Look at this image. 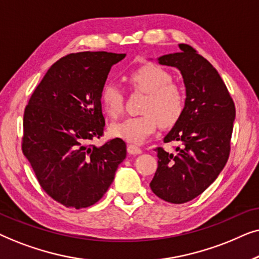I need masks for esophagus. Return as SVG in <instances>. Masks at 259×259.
<instances>
[{
    "label": "esophagus",
    "instance_id": "1",
    "mask_svg": "<svg viewBox=\"0 0 259 259\" xmlns=\"http://www.w3.org/2000/svg\"><path fill=\"white\" fill-rule=\"evenodd\" d=\"M127 152L132 155H137V154H140L143 151H141L140 147L136 146V145H128V147H127Z\"/></svg>",
    "mask_w": 259,
    "mask_h": 259
}]
</instances>
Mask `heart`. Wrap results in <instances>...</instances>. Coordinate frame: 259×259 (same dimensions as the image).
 <instances>
[{
  "label": "heart",
  "mask_w": 259,
  "mask_h": 259,
  "mask_svg": "<svg viewBox=\"0 0 259 259\" xmlns=\"http://www.w3.org/2000/svg\"><path fill=\"white\" fill-rule=\"evenodd\" d=\"M128 82L134 90L147 93L143 104L144 114L130 116L111 127L113 137L131 144H143L158 128L159 121L172 126L178 121L185 108V95L172 76L161 67L144 65L128 74ZM104 111L112 118L122 113L123 95L114 83H106L100 93Z\"/></svg>",
  "instance_id": "1"
}]
</instances>
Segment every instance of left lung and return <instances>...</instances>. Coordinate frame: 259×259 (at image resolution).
I'll list each match as a JSON object with an SVG mask.
<instances>
[{
  "label": "left lung",
  "mask_w": 259,
  "mask_h": 259,
  "mask_svg": "<svg viewBox=\"0 0 259 259\" xmlns=\"http://www.w3.org/2000/svg\"><path fill=\"white\" fill-rule=\"evenodd\" d=\"M162 55L158 63L176 67L185 84V108L164 143L179 141L176 154L158 147V168L150 184L160 199L183 204L217 179L230 154L236 108L217 70L189 45Z\"/></svg>",
  "instance_id": "obj_1"
}]
</instances>
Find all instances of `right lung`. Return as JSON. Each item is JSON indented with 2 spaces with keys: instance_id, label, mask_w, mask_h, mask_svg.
I'll return each instance as SVG.
<instances>
[{
  "instance_id": "1",
  "label": "right lung",
  "mask_w": 259,
  "mask_h": 259,
  "mask_svg": "<svg viewBox=\"0 0 259 259\" xmlns=\"http://www.w3.org/2000/svg\"><path fill=\"white\" fill-rule=\"evenodd\" d=\"M125 56L66 55L48 69L24 109V157L42 189L66 207L83 208L100 200L126 158V144L119 138L100 147L90 145L105 130L101 90L112 66Z\"/></svg>"
}]
</instances>
